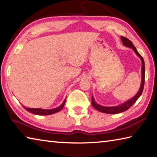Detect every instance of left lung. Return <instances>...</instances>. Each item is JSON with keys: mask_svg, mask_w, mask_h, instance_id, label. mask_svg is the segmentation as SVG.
Here are the masks:
<instances>
[{"mask_svg": "<svg viewBox=\"0 0 157 157\" xmlns=\"http://www.w3.org/2000/svg\"><path fill=\"white\" fill-rule=\"evenodd\" d=\"M121 39L122 40L123 44L124 46H125L127 47H129L131 49H132L133 50V52L136 53V55L138 56L140 59H141L142 62V81H141V85H140V87L139 91H137V94L134 97H133L132 99L130 100L126 101L124 103L121 104L119 105H115V106H104V105H101L100 104H97L95 102L94 97L92 95V100H91V104L93 105V107L95 108L97 110L101 112V113H106V114H118V113H123L124 111L127 110L129 108L133 105V104L135 103V102L137 101V99H138L140 95H142L143 89H144V78H145V64H144V61L143 57L142 56L137 52V51L136 49V48L133 45V43L130 40L128 39V38L123 37V36H121Z\"/></svg>", "mask_w": 157, "mask_h": 157, "instance_id": "left-lung-1", "label": "left lung"}]
</instances>
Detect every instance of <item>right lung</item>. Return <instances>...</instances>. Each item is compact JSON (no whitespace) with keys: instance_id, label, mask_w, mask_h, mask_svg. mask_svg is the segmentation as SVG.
Returning a JSON list of instances; mask_svg holds the SVG:
<instances>
[{"instance_id":"add662e5","label":"right lung","mask_w":157,"mask_h":157,"mask_svg":"<svg viewBox=\"0 0 157 157\" xmlns=\"http://www.w3.org/2000/svg\"><path fill=\"white\" fill-rule=\"evenodd\" d=\"M66 102V99L64 101H63V103L61 104L59 106L53 108V109H41V108H27L25 107L24 105H23V107L28 112H29L30 113H33L34 114H36V115H49V114H55L57 112L60 111L62 109L64 106Z\"/></svg>"}]
</instances>
